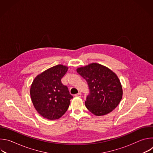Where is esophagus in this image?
I'll list each match as a JSON object with an SVG mask.
<instances>
[{"label":"esophagus","mask_w":153,"mask_h":153,"mask_svg":"<svg viewBox=\"0 0 153 153\" xmlns=\"http://www.w3.org/2000/svg\"><path fill=\"white\" fill-rule=\"evenodd\" d=\"M81 95H82L81 93H79L75 94V96H76V97H81Z\"/></svg>","instance_id":"34e87169"}]
</instances>
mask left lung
I'll list each match as a JSON object with an SVG mask.
<instances>
[{
    "instance_id": "obj_1",
    "label": "left lung",
    "mask_w": 153,
    "mask_h": 153,
    "mask_svg": "<svg viewBox=\"0 0 153 153\" xmlns=\"http://www.w3.org/2000/svg\"><path fill=\"white\" fill-rule=\"evenodd\" d=\"M77 72L87 82L89 94L85 104L96 116H103L117 106L122 97V88L117 75L103 65L93 63L79 68Z\"/></svg>"
}]
</instances>
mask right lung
<instances>
[{
  "mask_svg": "<svg viewBox=\"0 0 153 153\" xmlns=\"http://www.w3.org/2000/svg\"><path fill=\"white\" fill-rule=\"evenodd\" d=\"M68 68L57 65L38 75L31 86L30 95L37 111L49 120L59 119L67 111L73 96L61 79Z\"/></svg>",
  "mask_w": 153,
  "mask_h": 153,
  "instance_id": "1",
  "label": "right lung"
}]
</instances>
